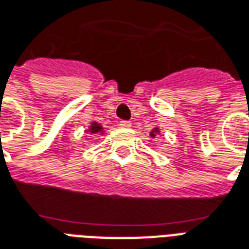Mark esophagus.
I'll list each match as a JSON object with an SVG mask.
<instances>
[{"label": "esophagus", "mask_w": 249, "mask_h": 249, "mask_svg": "<svg viewBox=\"0 0 249 249\" xmlns=\"http://www.w3.org/2000/svg\"><path fill=\"white\" fill-rule=\"evenodd\" d=\"M119 125L121 126V128H130V126H132L130 121H126V120H121V121L119 123Z\"/></svg>", "instance_id": "esophagus-1"}]
</instances>
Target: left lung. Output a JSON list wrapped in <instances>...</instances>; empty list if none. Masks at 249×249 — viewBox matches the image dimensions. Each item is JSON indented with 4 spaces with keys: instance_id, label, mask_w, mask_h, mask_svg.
<instances>
[{
    "instance_id": "8db88e82",
    "label": "left lung",
    "mask_w": 249,
    "mask_h": 249,
    "mask_svg": "<svg viewBox=\"0 0 249 249\" xmlns=\"http://www.w3.org/2000/svg\"><path fill=\"white\" fill-rule=\"evenodd\" d=\"M158 132H160V130H158V128H156V129L153 130L152 133H150V136H152V137H154V136H156V134H154V133H158Z\"/></svg>"
}]
</instances>
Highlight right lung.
Returning <instances> with one entry per match:
<instances>
[{
  "label": "right lung",
  "instance_id": "right-lung-1",
  "mask_svg": "<svg viewBox=\"0 0 249 249\" xmlns=\"http://www.w3.org/2000/svg\"><path fill=\"white\" fill-rule=\"evenodd\" d=\"M88 130H89L91 133H99V132L103 133V128H101L100 124H97V123H92L91 128H89Z\"/></svg>",
  "mask_w": 249,
  "mask_h": 249
}]
</instances>
